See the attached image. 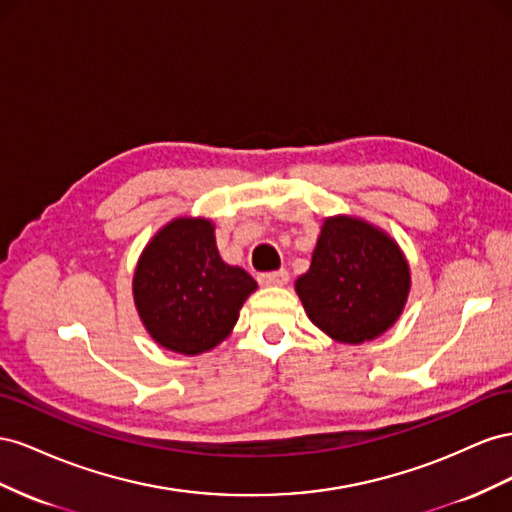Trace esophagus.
Masks as SVG:
<instances>
[{
  "instance_id": "1",
  "label": "esophagus",
  "mask_w": 512,
  "mask_h": 512,
  "mask_svg": "<svg viewBox=\"0 0 512 512\" xmlns=\"http://www.w3.org/2000/svg\"><path fill=\"white\" fill-rule=\"evenodd\" d=\"M259 285L264 287H281L289 281V272L287 270H274V272H261L257 276Z\"/></svg>"
}]
</instances>
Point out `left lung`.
<instances>
[{"label":"left lung","instance_id":"obj_1","mask_svg":"<svg viewBox=\"0 0 512 512\" xmlns=\"http://www.w3.org/2000/svg\"><path fill=\"white\" fill-rule=\"evenodd\" d=\"M410 285L399 244L371 223L341 214L321 225L311 268L296 281V291L319 330L358 345L399 319Z\"/></svg>","mask_w":512,"mask_h":512}]
</instances>
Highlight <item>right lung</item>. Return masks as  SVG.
Listing matches in <instances>:
<instances>
[{"mask_svg":"<svg viewBox=\"0 0 512 512\" xmlns=\"http://www.w3.org/2000/svg\"><path fill=\"white\" fill-rule=\"evenodd\" d=\"M255 289L251 274L218 255L208 218H173L143 248L133 276L145 330L158 345L184 356L227 339Z\"/></svg>","mask_w":512,"mask_h":512,"instance_id":"right-lung-1","label":"right lung"}]
</instances>
